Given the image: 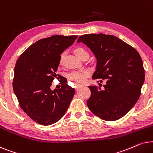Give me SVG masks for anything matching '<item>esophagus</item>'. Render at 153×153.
<instances>
[{
	"mask_svg": "<svg viewBox=\"0 0 153 153\" xmlns=\"http://www.w3.org/2000/svg\"><path fill=\"white\" fill-rule=\"evenodd\" d=\"M81 87H82V85H76L75 86V89H78L79 88H80Z\"/></svg>",
	"mask_w": 153,
	"mask_h": 153,
	"instance_id": "obj_1",
	"label": "esophagus"
}]
</instances>
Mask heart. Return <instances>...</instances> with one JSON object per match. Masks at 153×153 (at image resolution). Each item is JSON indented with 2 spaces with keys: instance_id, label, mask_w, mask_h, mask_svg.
Returning a JSON list of instances; mask_svg holds the SVG:
<instances>
[{
  "instance_id": "1",
  "label": "heart",
  "mask_w": 153,
  "mask_h": 153,
  "mask_svg": "<svg viewBox=\"0 0 153 153\" xmlns=\"http://www.w3.org/2000/svg\"><path fill=\"white\" fill-rule=\"evenodd\" d=\"M74 52L77 57L80 58L82 55H88L87 51L82 48H78L75 49ZM64 57V53L61 54L59 58V64H62L63 59ZM89 75V71L88 70H82L80 71H73L68 75V78L69 80L75 82L77 83H82L85 80V79Z\"/></svg>"
}]
</instances>
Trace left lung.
<instances>
[{
    "label": "left lung",
    "mask_w": 153,
    "mask_h": 153,
    "mask_svg": "<svg viewBox=\"0 0 153 153\" xmlns=\"http://www.w3.org/2000/svg\"><path fill=\"white\" fill-rule=\"evenodd\" d=\"M78 42L86 45L97 58L92 75L103 89L89 86V110L101 119L115 121L125 116L139 99L145 80L143 61L135 48L115 36L85 34Z\"/></svg>",
    "instance_id": "1"
}]
</instances>
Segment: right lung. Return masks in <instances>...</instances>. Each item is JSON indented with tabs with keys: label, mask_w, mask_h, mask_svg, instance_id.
Here are the masks:
<instances>
[{
	"label": "right lung",
	"mask_w": 153,
	"mask_h": 153,
	"mask_svg": "<svg viewBox=\"0 0 153 153\" xmlns=\"http://www.w3.org/2000/svg\"><path fill=\"white\" fill-rule=\"evenodd\" d=\"M78 36H52L31 45L18 58L13 87L19 104L33 121L41 125L56 123L65 115L74 88L64 82L59 89L51 90L56 78L61 54Z\"/></svg>",
	"instance_id": "1"
}]
</instances>
